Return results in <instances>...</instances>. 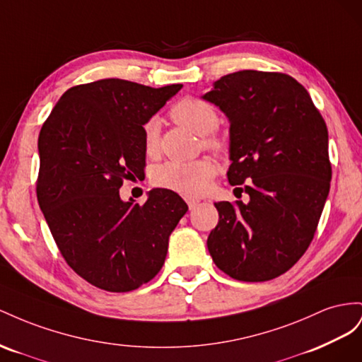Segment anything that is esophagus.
Wrapping results in <instances>:
<instances>
[{"mask_svg":"<svg viewBox=\"0 0 362 362\" xmlns=\"http://www.w3.org/2000/svg\"><path fill=\"white\" fill-rule=\"evenodd\" d=\"M187 203L189 206V209H195V206L200 203V200H197V199H187Z\"/></svg>","mask_w":362,"mask_h":362,"instance_id":"obj_1","label":"esophagus"}]
</instances>
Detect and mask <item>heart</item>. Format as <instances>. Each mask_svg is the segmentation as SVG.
<instances>
[{"label":"heart","instance_id":"b5f03b06","mask_svg":"<svg viewBox=\"0 0 362 362\" xmlns=\"http://www.w3.org/2000/svg\"><path fill=\"white\" fill-rule=\"evenodd\" d=\"M171 117L182 126L188 127L197 135L203 136V146L220 150V139L209 136L220 124L218 112L208 101L188 97L180 100L171 110ZM144 150L148 156H154L159 150V121L150 118L142 126ZM216 165L211 159H197L191 162L168 160L158 165L153 171V183L160 188L171 189L187 197H197L209 189Z\"/></svg>","mask_w":362,"mask_h":362}]
</instances>
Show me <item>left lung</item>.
I'll return each mask as SVG.
<instances>
[{
    "label": "left lung",
    "mask_w": 362,
    "mask_h": 362,
    "mask_svg": "<svg viewBox=\"0 0 362 362\" xmlns=\"http://www.w3.org/2000/svg\"><path fill=\"white\" fill-rule=\"evenodd\" d=\"M203 100L230 122V185L249 203L218 202L209 233L215 265L236 281H270L311 244L329 194L327 127L308 90L282 72L244 69L216 80Z\"/></svg>",
    "instance_id": "obj_1"
}]
</instances>
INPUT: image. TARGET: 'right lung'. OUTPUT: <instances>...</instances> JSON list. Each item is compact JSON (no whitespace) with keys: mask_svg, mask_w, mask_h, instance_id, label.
I'll list each match as a JSON object with an SVG mask.
<instances>
[{"mask_svg":"<svg viewBox=\"0 0 362 362\" xmlns=\"http://www.w3.org/2000/svg\"><path fill=\"white\" fill-rule=\"evenodd\" d=\"M182 85L105 78L68 89L39 133L37 202L68 265L100 290L127 293L159 273L188 204L170 189L142 206L122 180L146 165L142 126Z\"/></svg>","mask_w":362,"mask_h":362,"instance_id":"add662e5","label":"right lung"}]
</instances>
